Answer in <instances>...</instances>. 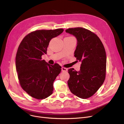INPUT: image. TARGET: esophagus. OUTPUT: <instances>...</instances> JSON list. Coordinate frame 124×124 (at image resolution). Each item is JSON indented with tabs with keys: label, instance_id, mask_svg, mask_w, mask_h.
I'll list each match as a JSON object with an SVG mask.
<instances>
[{
	"label": "esophagus",
	"instance_id": "1",
	"mask_svg": "<svg viewBox=\"0 0 124 124\" xmlns=\"http://www.w3.org/2000/svg\"><path fill=\"white\" fill-rule=\"evenodd\" d=\"M61 69H62V71H63V72H66V71H67V68H65V67H62Z\"/></svg>",
	"mask_w": 124,
	"mask_h": 124
}]
</instances>
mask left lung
<instances>
[{"label": "left lung", "instance_id": "1", "mask_svg": "<svg viewBox=\"0 0 124 124\" xmlns=\"http://www.w3.org/2000/svg\"><path fill=\"white\" fill-rule=\"evenodd\" d=\"M65 31L76 37L77 43L74 56L81 62L79 71L74 68L68 70L69 89L81 99L89 98L98 90L105 79L107 57L105 48L98 36L88 30L78 27Z\"/></svg>", "mask_w": 124, "mask_h": 124}]
</instances>
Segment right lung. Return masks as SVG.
Masks as SVG:
<instances>
[{"mask_svg": "<svg viewBox=\"0 0 124 124\" xmlns=\"http://www.w3.org/2000/svg\"><path fill=\"white\" fill-rule=\"evenodd\" d=\"M63 31L37 30L26 36L19 45L16 58L18 78L22 88L35 99H45L53 93V82L61 67L57 63L49 64L42 56L47 54L51 39Z\"/></svg>", "mask_w": 124, "mask_h": 124, "instance_id": "add662e5", "label": "right lung"}]
</instances>
